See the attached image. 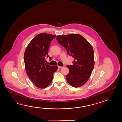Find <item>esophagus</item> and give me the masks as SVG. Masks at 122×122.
I'll return each instance as SVG.
<instances>
[{
	"label": "esophagus",
	"instance_id": "34e87169",
	"mask_svg": "<svg viewBox=\"0 0 122 122\" xmlns=\"http://www.w3.org/2000/svg\"><path fill=\"white\" fill-rule=\"evenodd\" d=\"M62 68V66H58V68L59 69H60V68Z\"/></svg>",
	"mask_w": 122,
	"mask_h": 122
}]
</instances>
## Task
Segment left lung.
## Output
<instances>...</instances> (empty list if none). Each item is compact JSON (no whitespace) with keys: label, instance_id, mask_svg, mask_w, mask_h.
I'll use <instances>...</instances> for the list:
<instances>
[{"label":"left lung","instance_id":"left-lung-1","mask_svg":"<svg viewBox=\"0 0 122 122\" xmlns=\"http://www.w3.org/2000/svg\"><path fill=\"white\" fill-rule=\"evenodd\" d=\"M56 39L74 59L73 65L67 66L69 70L66 76L67 82L75 88L83 86L90 78L94 66L92 45L80 34L58 35Z\"/></svg>","mask_w":122,"mask_h":122}]
</instances>
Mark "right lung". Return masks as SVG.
Masks as SVG:
<instances>
[{
  "label": "right lung",
  "instance_id": "right-lung-1",
  "mask_svg": "<svg viewBox=\"0 0 122 122\" xmlns=\"http://www.w3.org/2000/svg\"><path fill=\"white\" fill-rule=\"evenodd\" d=\"M51 34L41 33L34 37L27 47L24 53V62L27 74L37 87L44 88L52 81L57 66L45 63L51 40L56 37ZM50 60L51 57H49Z\"/></svg>",
  "mask_w": 122,
  "mask_h": 122
}]
</instances>
